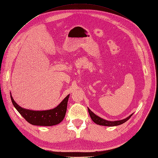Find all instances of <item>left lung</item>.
I'll return each mask as SVG.
<instances>
[{
  "label": "left lung",
  "mask_w": 158,
  "mask_h": 158,
  "mask_svg": "<svg viewBox=\"0 0 158 158\" xmlns=\"http://www.w3.org/2000/svg\"><path fill=\"white\" fill-rule=\"evenodd\" d=\"M88 111H89V115L91 118V119L93 120V121L98 124V125H103V126H108V127H113V126H117V125H121L123 123H125V122H127L129 118H130L133 114H131L130 116H128L127 118L123 119V120H118V121H108V120H104L102 118H100L99 117H98L97 115H96V114L91 111V110L89 108H88Z\"/></svg>",
  "instance_id": "left-lung-1"
}]
</instances>
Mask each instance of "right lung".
Masks as SVG:
<instances>
[{
	"mask_svg": "<svg viewBox=\"0 0 158 158\" xmlns=\"http://www.w3.org/2000/svg\"><path fill=\"white\" fill-rule=\"evenodd\" d=\"M69 94L56 108L45 111H33L21 108L13 99L10 95L12 103L22 117L30 123L40 126H52L59 124L64 118Z\"/></svg>",
	"mask_w": 158,
	"mask_h": 158,
	"instance_id": "right-lung-1",
	"label": "right lung"
}]
</instances>
